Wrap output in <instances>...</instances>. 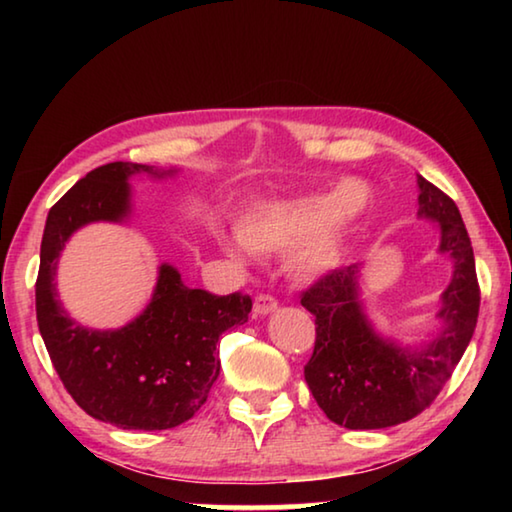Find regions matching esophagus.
Returning a JSON list of instances; mask_svg holds the SVG:
<instances>
[{
    "label": "esophagus",
    "mask_w": 512,
    "mask_h": 512,
    "mask_svg": "<svg viewBox=\"0 0 512 512\" xmlns=\"http://www.w3.org/2000/svg\"><path fill=\"white\" fill-rule=\"evenodd\" d=\"M275 309H277V300L273 296H268V293H259L255 298V314L264 316V314H271Z\"/></svg>",
    "instance_id": "34e87169"
}]
</instances>
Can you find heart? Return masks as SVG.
<instances>
[{"instance_id":"1","label":"heart","mask_w":512,"mask_h":512,"mask_svg":"<svg viewBox=\"0 0 512 512\" xmlns=\"http://www.w3.org/2000/svg\"><path fill=\"white\" fill-rule=\"evenodd\" d=\"M368 203V189L357 180L343 183L334 194L282 198L257 205L239 223V237L255 253H287L298 275H318L332 268L341 257L336 228L354 219ZM241 253V244H230Z\"/></svg>"}]
</instances>
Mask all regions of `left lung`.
Listing matches in <instances>:
<instances>
[{
	"mask_svg": "<svg viewBox=\"0 0 512 512\" xmlns=\"http://www.w3.org/2000/svg\"><path fill=\"white\" fill-rule=\"evenodd\" d=\"M420 216L440 223V253L454 259V277L443 293L445 329L427 348H397L372 332L357 298L359 266H341L300 293V305L316 316L314 354L305 381L320 409L348 429H384L429 409L452 377L479 318L481 289L474 250L456 203L418 176Z\"/></svg>",
	"mask_w": 512,
	"mask_h": 512,
	"instance_id": "left-lung-1",
	"label": "left lung"
}]
</instances>
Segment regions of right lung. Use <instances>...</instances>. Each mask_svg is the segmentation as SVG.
Returning a JSON list of instances; mask_svg holds the SVG:
<instances>
[{
  "instance_id": "1",
  "label": "right lung",
  "mask_w": 512,
  "mask_h": 512,
  "mask_svg": "<svg viewBox=\"0 0 512 512\" xmlns=\"http://www.w3.org/2000/svg\"><path fill=\"white\" fill-rule=\"evenodd\" d=\"M146 164L110 162L81 178L51 207L40 246L36 316L60 381L92 418L119 429L160 431L187 422L219 377L216 343L225 329L244 325L253 300L235 291L214 296L189 289L176 268H160L151 305L115 332L81 327L56 298V259L69 235L90 221L128 214V176Z\"/></svg>"
}]
</instances>
